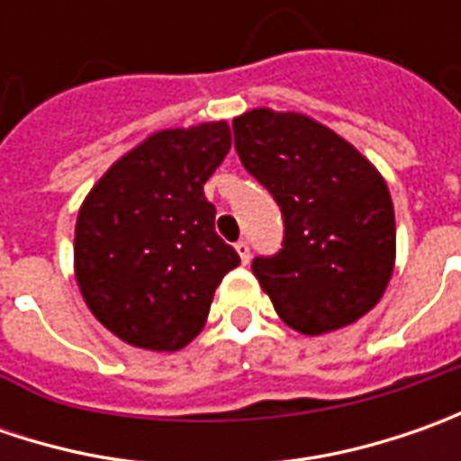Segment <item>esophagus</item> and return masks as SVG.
<instances>
[{"mask_svg":"<svg viewBox=\"0 0 461 461\" xmlns=\"http://www.w3.org/2000/svg\"><path fill=\"white\" fill-rule=\"evenodd\" d=\"M236 251H239V257L243 264L251 261V246H249V240H239V243H236Z\"/></svg>","mask_w":461,"mask_h":461,"instance_id":"1","label":"esophagus"}]
</instances>
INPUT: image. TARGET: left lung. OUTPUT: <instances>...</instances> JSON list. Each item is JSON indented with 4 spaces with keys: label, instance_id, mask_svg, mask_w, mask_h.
Returning <instances> with one entry per match:
<instances>
[{
    "label": "left lung",
    "instance_id": "obj_1",
    "mask_svg": "<svg viewBox=\"0 0 461 461\" xmlns=\"http://www.w3.org/2000/svg\"><path fill=\"white\" fill-rule=\"evenodd\" d=\"M246 171L282 210L285 240L251 269L276 315L305 336L351 326L380 303L395 269L387 182L348 140L303 113L233 120Z\"/></svg>",
    "mask_w": 461,
    "mask_h": 461
}]
</instances>
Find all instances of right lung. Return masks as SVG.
<instances>
[{"mask_svg":"<svg viewBox=\"0 0 461 461\" xmlns=\"http://www.w3.org/2000/svg\"><path fill=\"white\" fill-rule=\"evenodd\" d=\"M228 151L225 120L158 131L84 197L74 275L92 315L120 341L179 351L204 328L222 276L240 264L215 233L203 189Z\"/></svg>","mask_w":461,"mask_h":461,"instance_id":"1","label":"right lung"}]
</instances>
